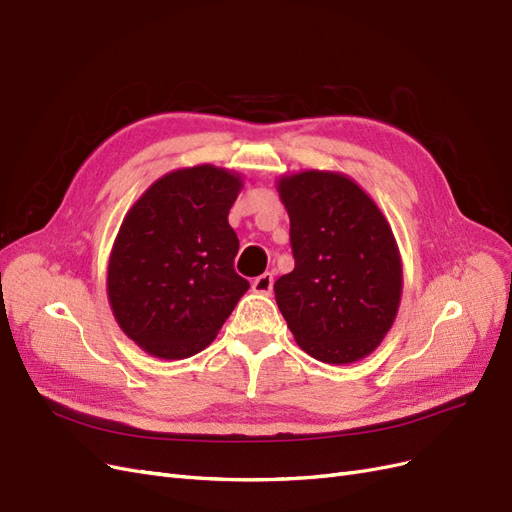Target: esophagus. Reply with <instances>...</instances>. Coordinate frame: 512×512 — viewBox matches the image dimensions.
<instances>
[{"instance_id":"obj_1","label":"esophagus","mask_w":512,"mask_h":512,"mask_svg":"<svg viewBox=\"0 0 512 512\" xmlns=\"http://www.w3.org/2000/svg\"><path fill=\"white\" fill-rule=\"evenodd\" d=\"M252 290L258 294H271L273 290V275L271 273H262L252 282Z\"/></svg>"}]
</instances>
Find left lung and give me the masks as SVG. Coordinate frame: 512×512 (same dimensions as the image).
Instances as JSON below:
<instances>
[{
	"label": "left lung",
	"mask_w": 512,
	"mask_h": 512,
	"mask_svg": "<svg viewBox=\"0 0 512 512\" xmlns=\"http://www.w3.org/2000/svg\"><path fill=\"white\" fill-rule=\"evenodd\" d=\"M277 192L294 256V269L273 286L277 307L309 356L333 365L359 361L397 316L404 273L393 230L342 173L284 175Z\"/></svg>",
	"instance_id": "left-lung-1"
}]
</instances>
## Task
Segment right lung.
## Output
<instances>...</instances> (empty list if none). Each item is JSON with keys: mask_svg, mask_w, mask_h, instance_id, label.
I'll list each match as a JSON object with an SVG mask.
<instances>
[{"mask_svg": "<svg viewBox=\"0 0 512 512\" xmlns=\"http://www.w3.org/2000/svg\"><path fill=\"white\" fill-rule=\"evenodd\" d=\"M243 181L211 164L164 175L126 213L106 292L121 331L160 359L207 348L250 282L235 271L228 211Z\"/></svg>", "mask_w": 512, "mask_h": 512, "instance_id": "obj_1", "label": "right lung"}]
</instances>
